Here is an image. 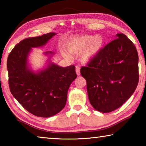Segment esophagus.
I'll return each instance as SVG.
<instances>
[{
    "label": "esophagus",
    "instance_id": "esophagus-1",
    "mask_svg": "<svg viewBox=\"0 0 146 146\" xmlns=\"http://www.w3.org/2000/svg\"><path fill=\"white\" fill-rule=\"evenodd\" d=\"M75 71H76V75H80V67L78 66H76L75 68Z\"/></svg>",
    "mask_w": 146,
    "mask_h": 146
}]
</instances>
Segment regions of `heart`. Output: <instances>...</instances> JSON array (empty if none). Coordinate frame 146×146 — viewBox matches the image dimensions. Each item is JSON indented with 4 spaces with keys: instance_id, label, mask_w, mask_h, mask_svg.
<instances>
[{
    "instance_id": "1",
    "label": "heart",
    "mask_w": 146,
    "mask_h": 146,
    "mask_svg": "<svg viewBox=\"0 0 146 146\" xmlns=\"http://www.w3.org/2000/svg\"><path fill=\"white\" fill-rule=\"evenodd\" d=\"M104 38L100 35H83L71 38L67 44L66 48L71 53L82 52L80 55V60L86 64L100 53L104 45ZM63 55L65 57L69 56L66 52L63 53Z\"/></svg>"
}]
</instances>
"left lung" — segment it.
<instances>
[{
    "label": "left lung",
    "instance_id": "obj_1",
    "mask_svg": "<svg viewBox=\"0 0 146 146\" xmlns=\"http://www.w3.org/2000/svg\"><path fill=\"white\" fill-rule=\"evenodd\" d=\"M80 73L87 82L91 106L98 111L111 112L126 102L137 88V49L125 35L118 33L116 39L81 68Z\"/></svg>",
    "mask_w": 146,
    "mask_h": 146
}]
</instances>
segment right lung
Returning a JSON list of instances; mask_svg holds the SVG:
<instances>
[{
	"instance_id": "right-lung-1",
	"label": "right lung",
	"mask_w": 146,
	"mask_h": 146,
	"mask_svg": "<svg viewBox=\"0 0 146 146\" xmlns=\"http://www.w3.org/2000/svg\"><path fill=\"white\" fill-rule=\"evenodd\" d=\"M55 35L24 39L14 47L7 60L11 94L25 110L39 117H52L65 107L68 89L77 76L75 66L60 67L51 61L53 51L44 53L49 58L42 70L33 71L29 66L32 48L45 46Z\"/></svg>"
}]
</instances>
